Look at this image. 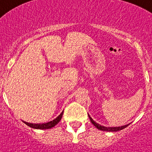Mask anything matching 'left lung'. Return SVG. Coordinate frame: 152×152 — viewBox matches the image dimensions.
<instances>
[{"label":"left lung","mask_w":152,"mask_h":152,"mask_svg":"<svg viewBox=\"0 0 152 152\" xmlns=\"http://www.w3.org/2000/svg\"><path fill=\"white\" fill-rule=\"evenodd\" d=\"M89 115V114H88ZM89 117H90V121L92 122V124H94V126H95L97 129L100 130V131H121V130L124 129V128H125V127H127V126L129 125V124H127V125H124V126H121V127H104V126H102L100 125V124H99L96 123L95 121H94V120L92 119L91 117H90V116L89 115Z\"/></svg>","instance_id":"1"}]
</instances>
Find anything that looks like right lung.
<instances>
[{
	"instance_id": "obj_1",
	"label": "right lung",
	"mask_w": 152,
	"mask_h": 152,
	"mask_svg": "<svg viewBox=\"0 0 152 152\" xmlns=\"http://www.w3.org/2000/svg\"><path fill=\"white\" fill-rule=\"evenodd\" d=\"M62 114H63V111L58 116V117L54 119L53 121H51L48 122V123H44V124H31V123H28V122H25L24 123L28 125V127H32V128H35V129H50L52 127H55V126L57 124L58 122L60 121L61 118L62 117Z\"/></svg>"
}]
</instances>
